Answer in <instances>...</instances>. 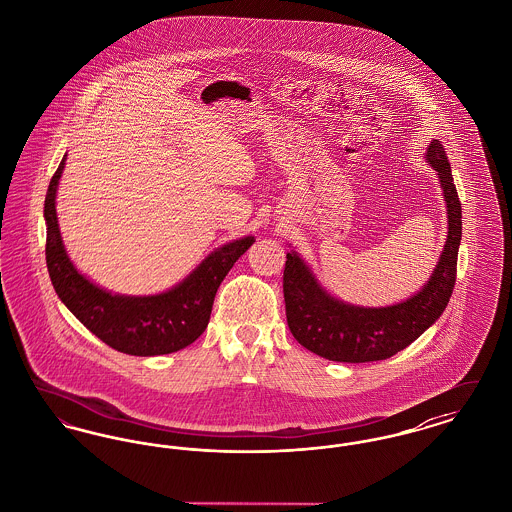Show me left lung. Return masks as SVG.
I'll use <instances>...</instances> for the list:
<instances>
[{
  "label": "left lung",
  "instance_id": "left-lung-1",
  "mask_svg": "<svg viewBox=\"0 0 512 512\" xmlns=\"http://www.w3.org/2000/svg\"><path fill=\"white\" fill-rule=\"evenodd\" d=\"M426 163L438 172L447 207V240L428 282L409 299L388 307H363L326 292L297 251L286 255L284 301L293 338L328 361L370 363L390 359L420 338L445 311L457 278L463 211L447 153L439 140L426 149Z\"/></svg>",
  "mask_w": 512,
  "mask_h": 512
}]
</instances>
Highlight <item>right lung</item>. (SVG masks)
<instances>
[{"label":"right lung","mask_w":512,"mask_h":512,"mask_svg":"<svg viewBox=\"0 0 512 512\" xmlns=\"http://www.w3.org/2000/svg\"><path fill=\"white\" fill-rule=\"evenodd\" d=\"M65 161L67 153L49 182L44 203L46 263L59 299L94 336L126 355H167L194 343L209 324L220 282L255 238L220 245L167 292L124 295L99 288L74 267L61 238L55 197Z\"/></svg>","instance_id":"right-lung-1"}]
</instances>
